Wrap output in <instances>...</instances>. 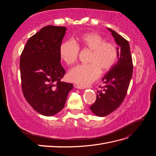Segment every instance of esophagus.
I'll return each instance as SVG.
<instances>
[{
  "label": "esophagus",
  "mask_w": 156,
  "mask_h": 156,
  "mask_svg": "<svg viewBox=\"0 0 156 156\" xmlns=\"http://www.w3.org/2000/svg\"><path fill=\"white\" fill-rule=\"evenodd\" d=\"M73 86H74V87L75 88H78V89H84L85 88V87H84V86H83V85H81V84H73Z\"/></svg>",
  "instance_id": "1"
}]
</instances>
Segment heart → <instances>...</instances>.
<instances>
[{
    "label": "heart",
    "instance_id": "1",
    "mask_svg": "<svg viewBox=\"0 0 156 156\" xmlns=\"http://www.w3.org/2000/svg\"><path fill=\"white\" fill-rule=\"evenodd\" d=\"M91 50L88 64H81L71 69L68 73L70 81L87 85L95 81L101 72L109 70L116 62L118 50L115 44L106 42L103 37L95 32H89L77 38V44L72 40L64 41L60 48V58L67 65L76 62L79 49Z\"/></svg>",
    "mask_w": 156,
    "mask_h": 156
}]
</instances>
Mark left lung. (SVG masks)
I'll return each instance as SVG.
<instances>
[{
  "label": "left lung",
  "instance_id": "left-lung-1",
  "mask_svg": "<svg viewBox=\"0 0 156 156\" xmlns=\"http://www.w3.org/2000/svg\"><path fill=\"white\" fill-rule=\"evenodd\" d=\"M109 30L119 45L118 61L103 78L105 86L98 90L96 101L90 107L98 116H105L115 111L123 102L133 74V63L129 44L126 39L111 29Z\"/></svg>",
  "mask_w": 156,
  "mask_h": 156
}]
</instances>
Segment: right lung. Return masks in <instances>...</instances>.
Here are the masks:
<instances>
[{"label": "right lung", "instance_id": "obj_1", "mask_svg": "<svg viewBox=\"0 0 156 156\" xmlns=\"http://www.w3.org/2000/svg\"><path fill=\"white\" fill-rule=\"evenodd\" d=\"M67 29L46 26L30 37L20 58L21 87L26 100L46 116L64 107L73 84L62 82L66 73L60 62V48Z\"/></svg>", "mask_w": 156, "mask_h": 156}]
</instances>
